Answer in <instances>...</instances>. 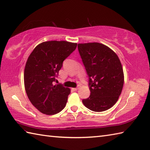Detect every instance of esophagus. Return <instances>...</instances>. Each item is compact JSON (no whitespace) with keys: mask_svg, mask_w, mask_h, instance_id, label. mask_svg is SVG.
I'll use <instances>...</instances> for the list:
<instances>
[{"mask_svg":"<svg viewBox=\"0 0 150 150\" xmlns=\"http://www.w3.org/2000/svg\"><path fill=\"white\" fill-rule=\"evenodd\" d=\"M78 89H79L78 87H77V88H73V90H74V91H77Z\"/></svg>","mask_w":150,"mask_h":150,"instance_id":"34e87169","label":"esophagus"}]
</instances>
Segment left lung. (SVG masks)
<instances>
[{"instance_id":"1","label":"left lung","mask_w":150,"mask_h":150,"mask_svg":"<svg viewBox=\"0 0 150 150\" xmlns=\"http://www.w3.org/2000/svg\"><path fill=\"white\" fill-rule=\"evenodd\" d=\"M78 50L88 76L90 95L83 99L86 107L103 112L116 103L122 93L124 76L117 54L99 43L78 44Z\"/></svg>"}]
</instances>
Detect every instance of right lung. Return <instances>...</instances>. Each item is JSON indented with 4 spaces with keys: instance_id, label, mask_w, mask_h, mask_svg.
Returning <instances> with one entry per match:
<instances>
[{
    "instance_id": "1",
    "label": "right lung",
    "mask_w": 150,
    "mask_h": 150,
    "mask_svg": "<svg viewBox=\"0 0 150 150\" xmlns=\"http://www.w3.org/2000/svg\"><path fill=\"white\" fill-rule=\"evenodd\" d=\"M77 45L66 41H49L37 45L28 57L24 71L25 91L42 113L53 115L66 107L70 89L54 82L64 60Z\"/></svg>"
}]
</instances>
